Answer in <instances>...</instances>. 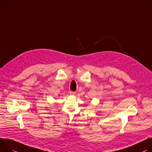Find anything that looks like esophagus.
<instances>
[{
    "mask_svg": "<svg viewBox=\"0 0 152 152\" xmlns=\"http://www.w3.org/2000/svg\"><path fill=\"white\" fill-rule=\"evenodd\" d=\"M75 94H76V92H75L70 91V94H71V95H75Z\"/></svg>",
    "mask_w": 152,
    "mask_h": 152,
    "instance_id": "obj_1",
    "label": "esophagus"
}]
</instances>
